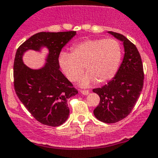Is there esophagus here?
Instances as JSON below:
<instances>
[{
    "mask_svg": "<svg viewBox=\"0 0 158 158\" xmlns=\"http://www.w3.org/2000/svg\"><path fill=\"white\" fill-rule=\"evenodd\" d=\"M81 93L83 95H88L89 93V90H81Z\"/></svg>",
    "mask_w": 158,
    "mask_h": 158,
    "instance_id": "esophagus-1",
    "label": "esophagus"
}]
</instances>
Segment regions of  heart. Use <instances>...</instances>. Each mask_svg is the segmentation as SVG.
<instances>
[{
    "label": "heart",
    "mask_w": 158,
    "mask_h": 158,
    "mask_svg": "<svg viewBox=\"0 0 158 158\" xmlns=\"http://www.w3.org/2000/svg\"><path fill=\"white\" fill-rule=\"evenodd\" d=\"M122 57V48L118 40L114 38L87 39L76 43L71 53H60L59 62L63 73L70 81L75 82L85 71L81 84L89 85L97 80L104 83L114 77Z\"/></svg>",
    "instance_id": "heart-1"
}]
</instances>
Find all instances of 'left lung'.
<instances>
[{"instance_id":"obj_1","label":"left lung","mask_w":158,"mask_h":158,"mask_svg":"<svg viewBox=\"0 0 158 158\" xmlns=\"http://www.w3.org/2000/svg\"><path fill=\"white\" fill-rule=\"evenodd\" d=\"M108 33L123 41L124 59L112 80L92 91L100 98L94 115L100 121L111 124L121 121L131 112L143 89L144 72L141 56L135 44L122 34Z\"/></svg>"}]
</instances>
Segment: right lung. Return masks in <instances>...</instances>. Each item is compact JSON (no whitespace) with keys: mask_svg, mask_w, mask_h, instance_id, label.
<instances>
[{"mask_svg":"<svg viewBox=\"0 0 158 158\" xmlns=\"http://www.w3.org/2000/svg\"><path fill=\"white\" fill-rule=\"evenodd\" d=\"M75 34L76 31L40 32L23 42L15 54L13 66L15 93L32 116L48 126H59L67 120V99L78 93L59 70V63L62 48ZM42 46L49 50L44 67L32 70L24 65L23 53L29 49L39 50Z\"/></svg>","mask_w":158,"mask_h":158,"instance_id":"obj_1","label":"right lung"}]
</instances>
